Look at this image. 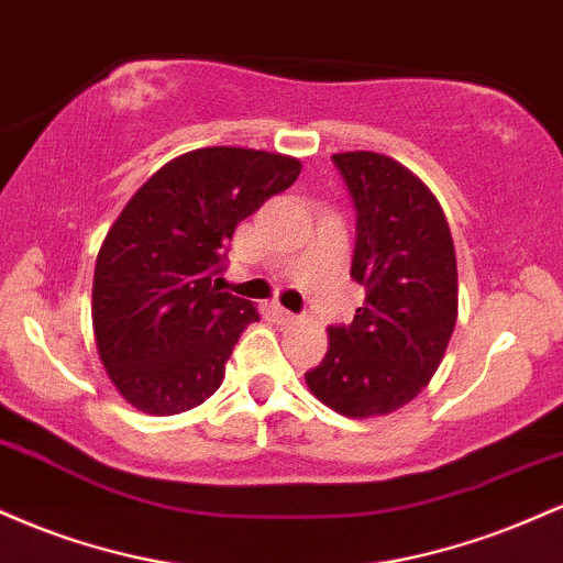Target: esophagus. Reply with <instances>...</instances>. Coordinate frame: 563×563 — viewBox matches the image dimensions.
<instances>
[{
    "label": "esophagus",
    "mask_w": 563,
    "mask_h": 563,
    "mask_svg": "<svg viewBox=\"0 0 563 563\" xmlns=\"http://www.w3.org/2000/svg\"><path fill=\"white\" fill-rule=\"evenodd\" d=\"M275 318L280 320V322H286V325H290V322H296V314L294 312H288V309H283L280 303H275Z\"/></svg>",
    "instance_id": "obj_1"
}]
</instances>
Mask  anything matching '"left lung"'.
<instances>
[{
    "instance_id": "8db88e82",
    "label": "left lung",
    "mask_w": 563,
    "mask_h": 563,
    "mask_svg": "<svg viewBox=\"0 0 563 563\" xmlns=\"http://www.w3.org/2000/svg\"><path fill=\"white\" fill-rule=\"evenodd\" d=\"M357 211L352 277L365 301L328 328V354L307 371L322 405L346 418L386 416L437 373L457 318L455 245L442 206L410 169L371 151L335 153Z\"/></svg>"
}]
</instances>
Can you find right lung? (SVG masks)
Returning <instances> with one entry per match:
<instances>
[{
    "instance_id": "right-lung-1",
    "label": "right lung",
    "mask_w": 563,
    "mask_h": 563,
    "mask_svg": "<svg viewBox=\"0 0 563 563\" xmlns=\"http://www.w3.org/2000/svg\"><path fill=\"white\" fill-rule=\"evenodd\" d=\"M301 164L249 147H200L134 192L95 264L97 352L129 405L174 416L211 397L254 303L219 290L238 222L288 190Z\"/></svg>"
}]
</instances>
